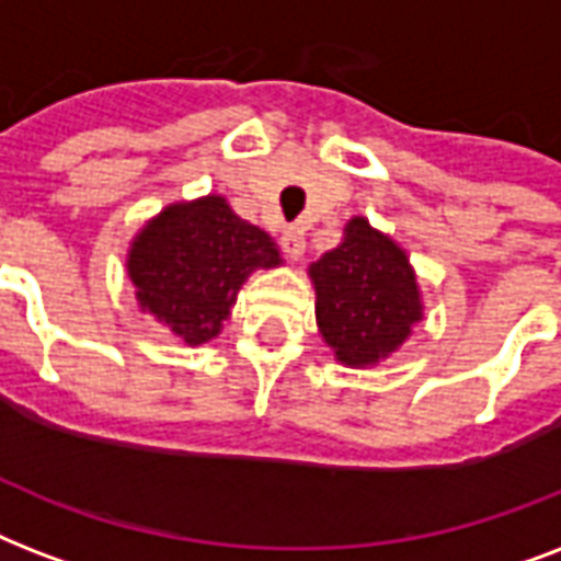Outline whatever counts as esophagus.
Wrapping results in <instances>:
<instances>
[{
	"mask_svg": "<svg viewBox=\"0 0 561 561\" xmlns=\"http://www.w3.org/2000/svg\"><path fill=\"white\" fill-rule=\"evenodd\" d=\"M280 249L289 260H301L304 251H307V240H304V231L301 228H286L280 233Z\"/></svg>",
	"mask_w": 561,
	"mask_h": 561,
	"instance_id": "34e87169",
	"label": "esophagus"
}]
</instances>
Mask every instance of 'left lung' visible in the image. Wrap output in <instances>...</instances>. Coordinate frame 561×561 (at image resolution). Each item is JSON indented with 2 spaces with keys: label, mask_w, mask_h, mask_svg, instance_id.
Wrapping results in <instances>:
<instances>
[{
  "label": "left lung",
  "mask_w": 561,
  "mask_h": 561,
  "mask_svg": "<svg viewBox=\"0 0 561 561\" xmlns=\"http://www.w3.org/2000/svg\"><path fill=\"white\" fill-rule=\"evenodd\" d=\"M316 324L336 363L371 368L392 357L424 319V301L407 251L377 231L366 216H351L342 242L310 263Z\"/></svg>",
  "instance_id": "obj_1"
}]
</instances>
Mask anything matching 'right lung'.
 Wrapping results in <instances>:
<instances>
[{
	"label": "right lung",
	"mask_w": 561,
	"mask_h": 561,
	"mask_svg": "<svg viewBox=\"0 0 561 561\" xmlns=\"http://www.w3.org/2000/svg\"><path fill=\"white\" fill-rule=\"evenodd\" d=\"M280 263L277 242L216 193L163 207L137 231L125 257L137 307L184 345L219 336L242 284Z\"/></svg>",
	"instance_id": "right-lung-1"
}]
</instances>
